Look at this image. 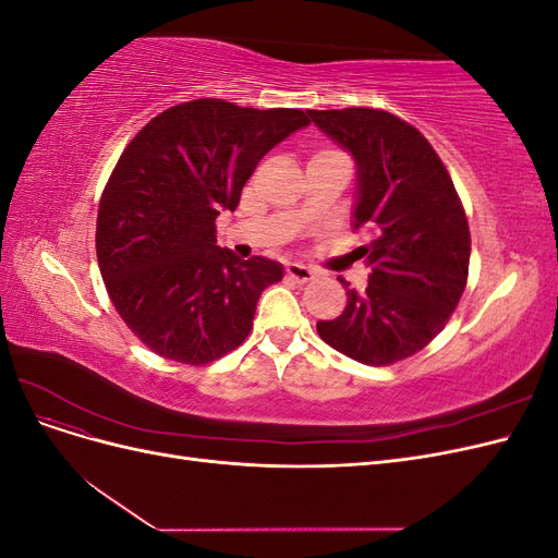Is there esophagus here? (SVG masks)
Segmentation results:
<instances>
[{"instance_id":"esophagus-1","label":"esophagus","mask_w":558,"mask_h":558,"mask_svg":"<svg viewBox=\"0 0 558 558\" xmlns=\"http://www.w3.org/2000/svg\"><path fill=\"white\" fill-rule=\"evenodd\" d=\"M286 275H289L298 283H307L316 277V269H312L307 265H300V263H289L286 265Z\"/></svg>"}]
</instances>
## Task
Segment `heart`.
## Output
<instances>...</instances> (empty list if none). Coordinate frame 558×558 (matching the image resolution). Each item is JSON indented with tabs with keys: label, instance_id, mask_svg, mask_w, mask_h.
<instances>
[{
	"label": "heart",
	"instance_id": "obj_1",
	"mask_svg": "<svg viewBox=\"0 0 558 558\" xmlns=\"http://www.w3.org/2000/svg\"><path fill=\"white\" fill-rule=\"evenodd\" d=\"M324 154H335V150H320V154H316V156H324Z\"/></svg>",
	"mask_w": 558,
	"mask_h": 558
}]
</instances>
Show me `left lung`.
<instances>
[{"label":"left lung","mask_w":558,"mask_h":558,"mask_svg":"<svg viewBox=\"0 0 558 558\" xmlns=\"http://www.w3.org/2000/svg\"><path fill=\"white\" fill-rule=\"evenodd\" d=\"M359 165L353 228L369 265L365 291L318 320L320 340L363 365H393L442 332L465 291L470 228L445 162L414 125L384 109L307 111Z\"/></svg>","instance_id":"left-lung-1"}]
</instances>
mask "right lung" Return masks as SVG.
I'll return each mask as SVG.
<instances>
[{
  "label": "right lung",
  "instance_id": "right-lung-1",
  "mask_svg": "<svg viewBox=\"0 0 558 558\" xmlns=\"http://www.w3.org/2000/svg\"><path fill=\"white\" fill-rule=\"evenodd\" d=\"M310 125L300 109L193 99L148 121L118 158L97 209L95 248L125 326L162 359L207 365L238 349L281 265L216 246L269 148Z\"/></svg>",
  "mask_w": 558,
  "mask_h": 558
}]
</instances>
